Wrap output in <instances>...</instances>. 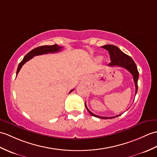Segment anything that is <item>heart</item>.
<instances>
[{
  "label": "heart",
  "instance_id": "1",
  "mask_svg": "<svg viewBox=\"0 0 157 157\" xmlns=\"http://www.w3.org/2000/svg\"><path fill=\"white\" fill-rule=\"evenodd\" d=\"M96 61H100L101 60V57H97L96 58Z\"/></svg>",
  "mask_w": 157,
  "mask_h": 157
}]
</instances>
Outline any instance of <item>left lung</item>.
Listing matches in <instances>:
<instances>
[{
	"mask_svg": "<svg viewBox=\"0 0 157 157\" xmlns=\"http://www.w3.org/2000/svg\"><path fill=\"white\" fill-rule=\"evenodd\" d=\"M102 48L106 49L108 51L109 54H110V60L111 62L108 64V66L110 67H122L125 68L126 70H128L130 72V74L133 76V79L134 83H135V95L137 93L138 90V71L137 70L136 65L134 63V60L131 58L128 55L123 53L121 50H120L118 47L113 45H105L101 47ZM85 106L87 109V110L89 112L90 114L95 116L96 118H101V119H112L118 116H120L121 114H119L116 116H112V117H104V116H100L93 114V113L89 110V109L87 108L86 104L85 102Z\"/></svg>",
	"mask_w": 157,
	"mask_h": 157,
	"instance_id": "1",
	"label": "left lung"
}]
</instances>
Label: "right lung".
<instances>
[{"mask_svg": "<svg viewBox=\"0 0 157 157\" xmlns=\"http://www.w3.org/2000/svg\"><path fill=\"white\" fill-rule=\"evenodd\" d=\"M63 48L62 47H60L59 45H57L56 44H55L53 45H43L41 47H38L37 48H35L34 49L31 50L30 52H29L26 56H25L23 58V59L21 61V63H19V66H18L17 70V75L18 74V73L19 72L22 66L26 63L27 61L29 60H30L32 59L33 57L36 56H40V55H43V54H47V53H56L61 51V49ZM74 90H72L70 91V92H71Z\"/></svg>", "mask_w": 157, "mask_h": 157, "instance_id": "obj_1", "label": "right lung"}]
</instances>
